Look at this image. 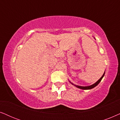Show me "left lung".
I'll return each mask as SVG.
<instances>
[{
	"label": "left lung",
	"mask_w": 120,
	"mask_h": 120,
	"mask_svg": "<svg viewBox=\"0 0 120 120\" xmlns=\"http://www.w3.org/2000/svg\"><path fill=\"white\" fill-rule=\"evenodd\" d=\"M104 74H105V72H104V73L103 74V75H102V76H101V78H100L98 80V81L96 82V83H94V84H93V85H91V86H78V85H76L73 84V83H71V82H70H70L71 83L72 85H74V86H75V87H78V88H80V89H82V90H90V89H92V88H93L97 86L98 84H99L100 82L101 81V79H102L103 77H104Z\"/></svg>",
	"instance_id": "1"
}]
</instances>
